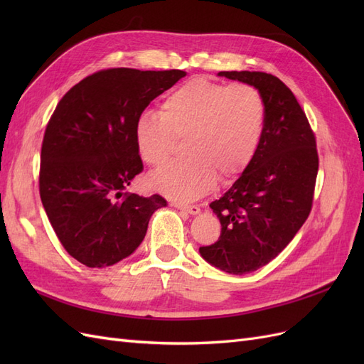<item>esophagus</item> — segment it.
<instances>
[{"mask_svg":"<svg viewBox=\"0 0 364 364\" xmlns=\"http://www.w3.org/2000/svg\"><path fill=\"white\" fill-rule=\"evenodd\" d=\"M171 206L178 208V209H182V211H186L190 214H199L200 213V208L197 205H183V203H179V202H173Z\"/></svg>","mask_w":364,"mask_h":364,"instance_id":"esophagus-1","label":"esophagus"}]
</instances>
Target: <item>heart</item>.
Returning <instances> with one entry per match:
<instances>
[{
    "label": "heart",
    "mask_w": 364,
    "mask_h": 364,
    "mask_svg": "<svg viewBox=\"0 0 364 364\" xmlns=\"http://www.w3.org/2000/svg\"><path fill=\"white\" fill-rule=\"evenodd\" d=\"M261 92L247 83L226 85L196 77L164 98L159 117L141 115L135 144L151 167L167 164L185 139V159L153 173L149 185L176 200H196L215 181L232 182L252 164L266 129Z\"/></svg>",
    "instance_id": "1"
}]
</instances>
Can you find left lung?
I'll list each match as a JSON object with an SVG mask.
<instances>
[{"label":"left lung","mask_w":364,"mask_h":364,"mask_svg":"<svg viewBox=\"0 0 364 364\" xmlns=\"http://www.w3.org/2000/svg\"><path fill=\"white\" fill-rule=\"evenodd\" d=\"M255 86L267 109L259 149L229 191L211 202L222 232L200 255L226 273L266 266L302 228L313 208L318 171L314 132L290 87L261 71H220Z\"/></svg>","instance_id":"left-lung-1"}]
</instances>
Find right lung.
I'll list each match as a JSON object with an SVG mask.
<instances>
[{"mask_svg": "<svg viewBox=\"0 0 364 364\" xmlns=\"http://www.w3.org/2000/svg\"><path fill=\"white\" fill-rule=\"evenodd\" d=\"M181 70L109 68L85 77L62 97L43 134L39 194L62 246L87 267L129 257L149 220L167 205L159 194L124 193L144 168L135 123Z\"/></svg>", "mask_w": 364, "mask_h": 364, "instance_id": "1", "label": "right lung"}]
</instances>
